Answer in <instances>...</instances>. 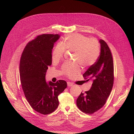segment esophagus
I'll use <instances>...</instances> for the list:
<instances>
[{
  "instance_id": "obj_1",
  "label": "esophagus",
  "mask_w": 134,
  "mask_h": 134,
  "mask_svg": "<svg viewBox=\"0 0 134 134\" xmlns=\"http://www.w3.org/2000/svg\"><path fill=\"white\" fill-rule=\"evenodd\" d=\"M67 84H68V87H72V86H73L74 85L72 82H70V81H68L67 82Z\"/></svg>"
}]
</instances>
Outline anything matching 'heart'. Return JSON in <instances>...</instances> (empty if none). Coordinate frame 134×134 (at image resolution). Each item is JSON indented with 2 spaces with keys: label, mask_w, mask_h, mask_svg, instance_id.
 Returning a JSON list of instances; mask_svg holds the SVG:
<instances>
[{
  "label": "heart",
  "mask_w": 134,
  "mask_h": 134,
  "mask_svg": "<svg viewBox=\"0 0 134 134\" xmlns=\"http://www.w3.org/2000/svg\"><path fill=\"white\" fill-rule=\"evenodd\" d=\"M75 51V61L84 67L91 66L97 61L100 54V44L94 38L83 35L75 34L66 36L58 44L52 52L54 61H59L63 57L65 50ZM63 74L69 77H74L80 72V68L78 63H64L61 66Z\"/></svg>",
  "instance_id": "obj_1"
}]
</instances>
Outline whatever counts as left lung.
Wrapping results in <instances>:
<instances>
[{
  "instance_id": "left-lung-1",
  "label": "left lung",
  "mask_w": 134,
  "mask_h": 134,
  "mask_svg": "<svg viewBox=\"0 0 134 134\" xmlns=\"http://www.w3.org/2000/svg\"><path fill=\"white\" fill-rule=\"evenodd\" d=\"M100 53L96 63L83 74L86 81L91 80L90 89L81 93L77 99L78 108L83 113L92 115L102 108L112 90L114 81V67L110 49L103 40L99 41Z\"/></svg>"
}]
</instances>
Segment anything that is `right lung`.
Here are the masks:
<instances>
[{"label":"right lung","instance_id":"1","mask_svg":"<svg viewBox=\"0 0 134 134\" xmlns=\"http://www.w3.org/2000/svg\"><path fill=\"white\" fill-rule=\"evenodd\" d=\"M58 34H43L29 42L22 53L19 64L21 87L31 107L42 115L54 112L59 105L58 96L67 87L65 80L47 83L45 75L52 65V52L59 38Z\"/></svg>","mask_w":134,"mask_h":134}]
</instances>
